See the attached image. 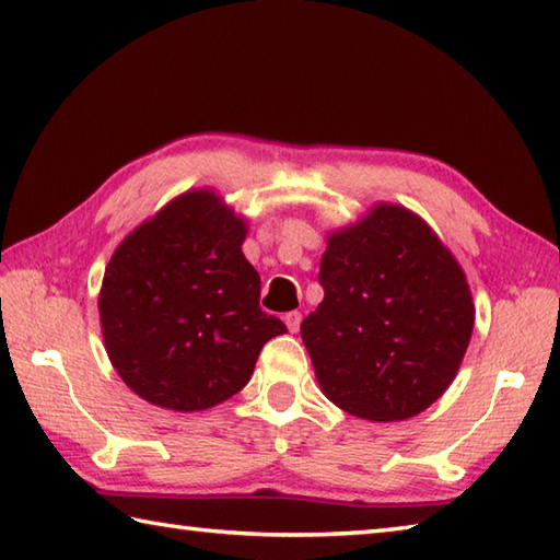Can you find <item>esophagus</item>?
I'll return each mask as SVG.
<instances>
[{
	"mask_svg": "<svg viewBox=\"0 0 560 560\" xmlns=\"http://www.w3.org/2000/svg\"><path fill=\"white\" fill-rule=\"evenodd\" d=\"M301 313H287L283 315V323H287V327H289V331H299V327H301Z\"/></svg>",
	"mask_w": 560,
	"mask_h": 560,
	"instance_id": "1",
	"label": "esophagus"
}]
</instances>
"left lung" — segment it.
<instances>
[{
	"label": "left lung",
	"instance_id": "obj_1",
	"mask_svg": "<svg viewBox=\"0 0 560 560\" xmlns=\"http://www.w3.org/2000/svg\"><path fill=\"white\" fill-rule=\"evenodd\" d=\"M325 299L301 323L319 389L365 421L425 411L455 380L474 329L467 273L419 213L377 201L327 235Z\"/></svg>",
	"mask_w": 560,
	"mask_h": 560
}]
</instances>
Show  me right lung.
<instances>
[{
  "mask_svg": "<svg viewBox=\"0 0 560 560\" xmlns=\"http://www.w3.org/2000/svg\"><path fill=\"white\" fill-rule=\"evenodd\" d=\"M245 235V217L221 195L187 189L139 223L105 267V351L125 385L153 407L189 413L231 399L261 347L287 331L261 313Z\"/></svg>",
  "mask_w": 560,
  "mask_h": 560,
  "instance_id": "right-lung-1",
  "label": "right lung"
}]
</instances>
